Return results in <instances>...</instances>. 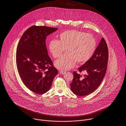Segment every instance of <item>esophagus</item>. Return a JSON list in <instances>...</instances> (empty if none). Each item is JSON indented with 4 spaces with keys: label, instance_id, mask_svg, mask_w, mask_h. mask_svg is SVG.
Listing matches in <instances>:
<instances>
[{
    "label": "esophagus",
    "instance_id": "esophagus-1",
    "mask_svg": "<svg viewBox=\"0 0 126 126\" xmlns=\"http://www.w3.org/2000/svg\"><path fill=\"white\" fill-rule=\"evenodd\" d=\"M60 74H62V75H64V74H65V73H66V71H63V70H60Z\"/></svg>",
    "mask_w": 126,
    "mask_h": 126
}]
</instances>
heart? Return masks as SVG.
Here are the masks:
<instances>
[{
	"instance_id": "heart-1",
	"label": "heart",
	"mask_w": 126,
	"mask_h": 126,
	"mask_svg": "<svg viewBox=\"0 0 126 126\" xmlns=\"http://www.w3.org/2000/svg\"><path fill=\"white\" fill-rule=\"evenodd\" d=\"M95 38L85 32L78 30L66 31L60 35V41L52 40L49 43V51L54 58H59L66 48L67 53L55 62L60 70H66L73 68L77 63L87 62L96 49Z\"/></svg>"
}]
</instances>
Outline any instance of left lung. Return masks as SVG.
Segmentation results:
<instances>
[{
	"mask_svg": "<svg viewBox=\"0 0 126 126\" xmlns=\"http://www.w3.org/2000/svg\"><path fill=\"white\" fill-rule=\"evenodd\" d=\"M108 57L107 44L102 38L92 57L78 68L79 72H84L86 74L82 76L79 73L73 72L74 78L70 86L74 94L85 96L96 90L105 75Z\"/></svg>",
	"mask_w": 126,
	"mask_h": 126,
	"instance_id": "left-lung-1",
	"label": "left lung"
}]
</instances>
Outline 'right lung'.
Instances as JSON below:
<instances>
[{"label":"right lung","instance_id":"right-lung-1","mask_svg":"<svg viewBox=\"0 0 126 126\" xmlns=\"http://www.w3.org/2000/svg\"><path fill=\"white\" fill-rule=\"evenodd\" d=\"M57 28L33 25L24 32L18 42L16 63L19 75L31 91L42 94L50 89L58 70L48 56L46 37Z\"/></svg>","mask_w":126,"mask_h":126}]
</instances>
